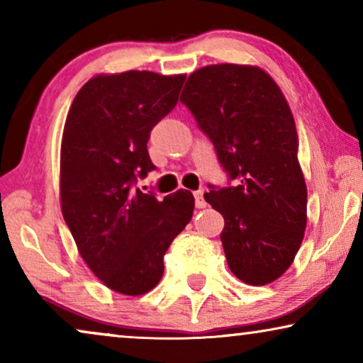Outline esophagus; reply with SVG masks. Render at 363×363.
<instances>
[{"mask_svg":"<svg viewBox=\"0 0 363 363\" xmlns=\"http://www.w3.org/2000/svg\"><path fill=\"white\" fill-rule=\"evenodd\" d=\"M203 195H205V191H203V190L195 191V205H196V208H205L206 206V201H205V198H203Z\"/></svg>","mask_w":363,"mask_h":363,"instance_id":"34e87169","label":"esophagus"}]
</instances>
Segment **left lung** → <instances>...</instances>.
Instances as JSON below:
<instances>
[{"label": "left lung", "instance_id": "1", "mask_svg": "<svg viewBox=\"0 0 363 363\" xmlns=\"http://www.w3.org/2000/svg\"><path fill=\"white\" fill-rule=\"evenodd\" d=\"M180 101L236 183L205 193L225 218L228 266L246 284H269L292 264L307 223V186L286 97L261 67L213 64L188 77Z\"/></svg>", "mask_w": 363, "mask_h": 363}]
</instances>
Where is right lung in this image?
Masks as SVG:
<instances>
[{
    "label": "right lung",
    "instance_id": "right-lung-1",
    "mask_svg": "<svg viewBox=\"0 0 363 363\" xmlns=\"http://www.w3.org/2000/svg\"><path fill=\"white\" fill-rule=\"evenodd\" d=\"M183 82V74H99L77 92L64 125V221L89 269L125 296L145 294L160 282L163 256L193 216L188 190L163 200L132 190L137 178L155 170L147 142L177 106Z\"/></svg>",
    "mask_w": 363,
    "mask_h": 363
}]
</instances>
